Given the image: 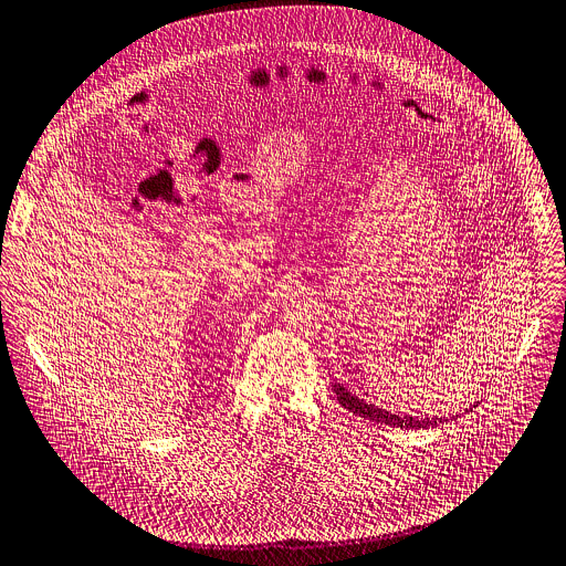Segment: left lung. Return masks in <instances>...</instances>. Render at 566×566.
Segmentation results:
<instances>
[{
    "label": "left lung",
    "instance_id": "left-lung-1",
    "mask_svg": "<svg viewBox=\"0 0 566 566\" xmlns=\"http://www.w3.org/2000/svg\"><path fill=\"white\" fill-rule=\"evenodd\" d=\"M334 392L336 399L349 410V413L364 418V420H373L379 424H388V427H399V429H429V427H438L444 424V418H418V416H397L392 410H386L377 403H368L366 399L352 395L343 384H334Z\"/></svg>",
    "mask_w": 566,
    "mask_h": 566
}]
</instances>
